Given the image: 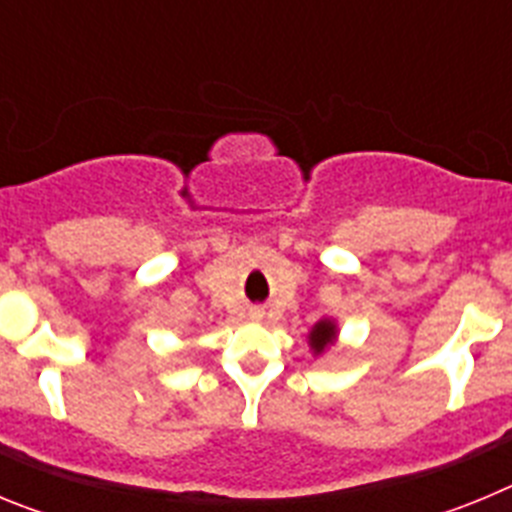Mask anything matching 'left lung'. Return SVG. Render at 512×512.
<instances>
[{
    "label": "left lung",
    "mask_w": 512,
    "mask_h": 512,
    "mask_svg": "<svg viewBox=\"0 0 512 512\" xmlns=\"http://www.w3.org/2000/svg\"><path fill=\"white\" fill-rule=\"evenodd\" d=\"M338 336H341V328H338V320L330 318V315H323L318 323L312 325L310 333H307V346H310L312 356H325L330 348L338 343Z\"/></svg>",
    "instance_id": "8db88e82"
}]
</instances>
